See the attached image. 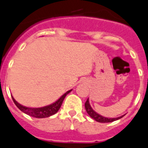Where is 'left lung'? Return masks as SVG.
Instances as JSON below:
<instances>
[{
	"mask_svg": "<svg viewBox=\"0 0 148 148\" xmlns=\"http://www.w3.org/2000/svg\"><path fill=\"white\" fill-rule=\"evenodd\" d=\"M84 106H85V109H86V112H88V114L90 115V117H92L93 119L95 120L97 122H99V123H110V122H113L114 121H117L118 119H121V117H123V116H121L119 117H116V118H108V117H105L103 116L100 115L99 114H97V112H94L93 110V108H91L90 105L89 103V99H87V101L85 102V104H84Z\"/></svg>",
	"mask_w": 148,
	"mask_h": 148,
	"instance_id": "1",
	"label": "left lung"
}]
</instances>
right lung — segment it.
<instances>
[{"mask_svg": "<svg viewBox=\"0 0 148 148\" xmlns=\"http://www.w3.org/2000/svg\"><path fill=\"white\" fill-rule=\"evenodd\" d=\"M71 90H68L66 93H64V95L60 97V99H58L55 103L47 106L42 107V108H28V107L23 106L18 103H17L13 97H12V98L16 106L19 108L22 112L27 114L30 116H32L34 117H36V118H44V117H50V116L53 115V114H55L58 112V111L60 109V106H61L62 103H63L66 96L67 95Z\"/></svg>", "mask_w": 148, "mask_h": 148, "instance_id": "add662e5", "label": "right lung"}]
</instances>
